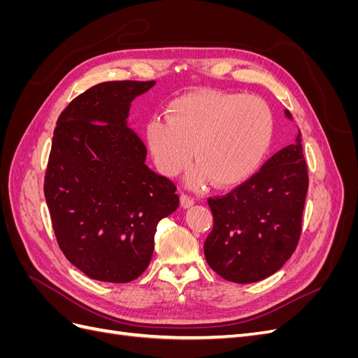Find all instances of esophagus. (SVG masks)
<instances>
[{"label": "esophagus", "instance_id": "34e87169", "mask_svg": "<svg viewBox=\"0 0 358 358\" xmlns=\"http://www.w3.org/2000/svg\"><path fill=\"white\" fill-rule=\"evenodd\" d=\"M180 204H182L183 209H188V208H191V206L196 204V200L185 196V194H182V196H180Z\"/></svg>", "mask_w": 358, "mask_h": 358}]
</instances>
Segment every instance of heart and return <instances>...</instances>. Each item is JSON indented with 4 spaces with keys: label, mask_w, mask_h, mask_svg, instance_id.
Returning <instances> with one entry per match:
<instances>
[{
    "label": "heart",
    "mask_w": 358,
    "mask_h": 358,
    "mask_svg": "<svg viewBox=\"0 0 358 358\" xmlns=\"http://www.w3.org/2000/svg\"><path fill=\"white\" fill-rule=\"evenodd\" d=\"M273 134V113L262 99L213 90L179 96L166 119L155 117L145 129L162 175H179L194 155L197 162L188 173L194 188L212 180L218 188L241 185L263 164Z\"/></svg>",
    "instance_id": "1"
}]
</instances>
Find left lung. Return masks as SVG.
<instances>
[{"instance_id": "obj_1", "label": "left lung", "mask_w": 358, "mask_h": 358, "mask_svg": "<svg viewBox=\"0 0 358 358\" xmlns=\"http://www.w3.org/2000/svg\"><path fill=\"white\" fill-rule=\"evenodd\" d=\"M285 117L292 121L285 109ZM301 134L270 158L257 175L224 197L209 199L213 230L204 257L213 272L236 284L276 273L296 251L308 192Z\"/></svg>"}]
</instances>
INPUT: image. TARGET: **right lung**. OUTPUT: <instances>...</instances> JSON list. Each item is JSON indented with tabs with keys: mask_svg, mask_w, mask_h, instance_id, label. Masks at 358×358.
I'll return each mask as SVG.
<instances>
[{
	"mask_svg": "<svg viewBox=\"0 0 358 358\" xmlns=\"http://www.w3.org/2000/svg\"><path fill=\"white\" fill-rule=\"evenodd\" d=\"M154 85H95L53 131L45 179L53 231L69 262L103 282H131L145 272L158 222L179 206L176 187L146 166V146L127 121L131 101Z\"/></svg>",
	"mask_w": 358,
	"mask_h": 358,
	"instance_id": "right-lung-1",
	"label": "right lung"
}]
</instances>
